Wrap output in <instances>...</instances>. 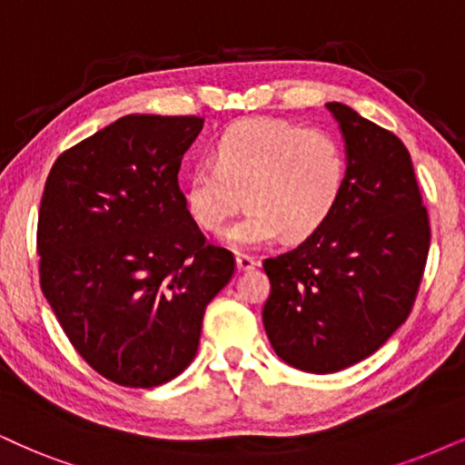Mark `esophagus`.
<instances>
[{
  "instance_id": "1",
  "label": "esophagus",
  "mask_w": 465,
  "mask_h": 465,
  "mask_svg": "<svg viewBox=\"0 0 465 465\" xmlns=\"http://www.w3.org/2000/svg\"><path fill=\"white\" fill-rule=\"evenodd\" d=\"M236 266H238V270H242V272H249V270L260 266V262H257L255 257L246 255V252H238V255H236Z\"/></svg>"
}]
</instances>
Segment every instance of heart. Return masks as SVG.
Segmentation results:
<instances>
[{
  "mask_svg": "<svg viewBox=\"0 0 465 465\" xmlns=\"http://www.w3.org/2000/svg\"><path fill=\"white\" fill-rule=\"evenodd\" d=\"M350 178L339 134L283 120L252 117L216 139L213 163L184 180V205L203 232L216 233L238 210L246 213L223 233L227 244L255 249L283 236L302 242L337 213Z\"/></svg>",
  "mask_w": 465,
  "mask_h": 465,
  "instance_id": "1",
  "label": "heart"
}]
</instances>
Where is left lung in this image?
Listing matches in <instances>:
<instances>
[{"instance_id":"left-lung-1","label":"left lung","mask_w":465,"mask_h":465,"mask_svg":"<svg viewBox=\"0 0 465 465\" xmlns=\"http://www.w3.org/2000/svg\"><path fill=\"white\" fill-rule=\"evenodd\" d=\"M350 158L337 213L293 251L263 262V328L276 356L334 373L380 350L408 320L429 255L427 208L403 141L328 103Z\"/></svg>"}]
</instances>
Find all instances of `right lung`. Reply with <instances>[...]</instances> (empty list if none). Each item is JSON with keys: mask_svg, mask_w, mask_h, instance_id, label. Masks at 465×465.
<instances>
[{"mask_svg": "<svg viewBox=\"0 0 465 465\" xmlns=\"http://www.w3.org/2000/svg\"><path fill=\"white\" fill-rule=\"evenodd\" d=\"M197 115H124L57 156L38 210L40 287L73 348L120 386L152 389L197 354L233 252L189 216L178 173Z\"/></svg>", "mask_w": 465, "mask_h": 465, "instance_id": "obj_1", "label": "right lung"}]
</instances>
